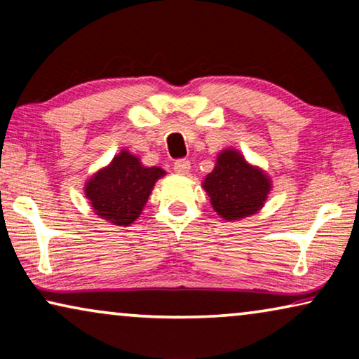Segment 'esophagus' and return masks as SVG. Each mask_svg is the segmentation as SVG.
Returning <instances> with one entry per match:
<instances>
[{"label": "esophagus", "instance_id": "1", "mask_svg": "<svg viewBox=\"0 0 359 359\" xmlns=\"http://www.w3.org/2000/svg\"><path fill=\"white\" fill-rule=\"evenodd\" d=\"M191 168V161L186 160V158H180L175 161V171L178 175H186Z\"/></svg>", "mask_w": 359, "mask_h": 359}]
</instances>
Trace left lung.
<instances>
[{
  "label": "left lung",
  "instance_id": "1",
  "mask_svg": "<svg viewBox=\"0 0 359 359\" xmlns=\"http://www.w3.org/2000/svg\"><path fill=\"white\" fill-rule=\"evenodd\" d=\"M215 212L225 220L243 219L262 208L269 193V180L250 166L235 150H224L217 165L204 180Z\"/></svg>",
  "mask_w": 359,
  "mask_h": 359
}]
</instances>
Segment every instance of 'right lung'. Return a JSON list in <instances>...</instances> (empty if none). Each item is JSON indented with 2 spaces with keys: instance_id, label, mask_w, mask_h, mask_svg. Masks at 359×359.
Here are the masks:
<instances>
[{
  "instance_id": "obj_1",
  "label": "right lung",
  "mask_w": 359,
  "mask_h": 359,
  "mask_svg": "<svg viewBox=\"0 0 359 359\" xmlns=\"http://www.w3.org/2000/svg\"><path fill=\"white\" fill-rule=\"evenodd\" d=\"M163 175L161 168H147L137 156L122 150L107 168L88 181L86 198L100 217L114 225H130L149 201L155 181Z\"/></svg>"
}]
</instances>
